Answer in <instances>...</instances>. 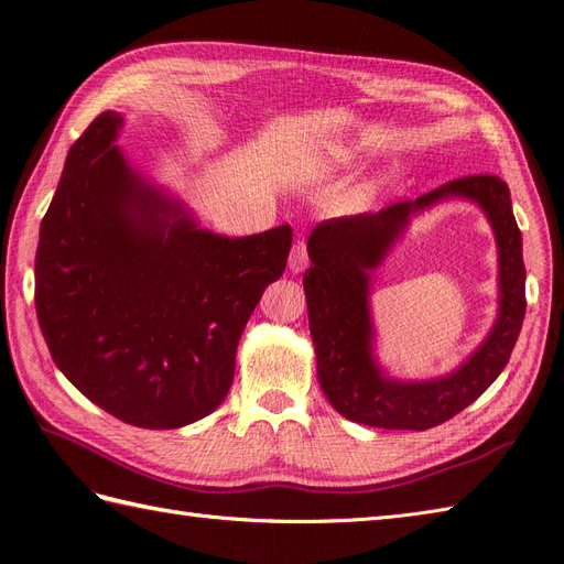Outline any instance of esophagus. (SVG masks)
Returning <instances> with one entry per match:
<instances>
[{
  "mask_svg": "<svg viewBox=\"0 0 564 564\" xmlns=\"http://www.w3.org/2000/svg\"><path fill=\"white\" fill-rule=\"evenodd\" d=\"M308 245H305V240H299L294 247H292V253H289V270L292 272H299L303 270L305 265H308Z\"/></svg>",
  "mask_w": 564,
  "mask_h": 564,
  "instance_id": "1",
  "label": "esophagus"
}]
</instances>
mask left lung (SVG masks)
Masks as SVG:
<instances>
[{
  "instance_id": "8db88e82",
  "label": "left lung",
  "mask_w": 564,
  "mask_h": 564,
  "mask_svg": "<svg viewBox=\"0 0 564 564\" xmlns=\"http://www.w3.org/2000/svg\"><path fill=\"white\" fill-rule=\"evenodd\" d=\"M466 196L481 204L500 242V319L486 344L445 380L400 384L386 380L370 360L366 308L368 270L376 267L408 216L440 198ZM313 265L305 270L317 379L338 414L388 431H429L464 412L497 381L510 360L524 319L522 235L506 181L491 174L454 178L416 199L377 214L332 218L308 240Z\"/></svg>"
}]
</instances>
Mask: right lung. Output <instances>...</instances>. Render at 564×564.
<instances>
[{
    "label": "right lung",
    "mask_w": 564,
    "mask_h": 564,
    "mask_svg": "<svg viewBox=\"0 0 564 564\" xmlns=\"http://www.w3.org/2000/svg\"><path fill=\"white\" fill-rule=\"evenodd\" d=\"M100 112L67 152L42 218L35 305L56 367L115 419L162 431L212 414L265 286L282 278L292 228L199 230L145 185Z\"/></svg>",
    "instance_id": "right-lung-1"
}]
</instances>
